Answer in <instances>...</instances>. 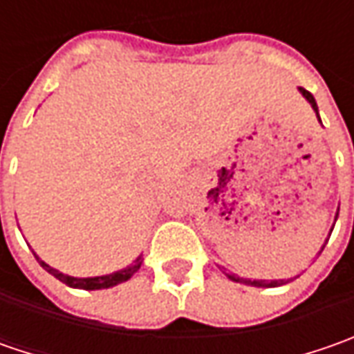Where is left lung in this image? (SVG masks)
<instances>
[{
    "instance_id": "1",
    "label": "left lung",
    "mask_w": 354,
    "mask_h": 354,
    "mask_svg": "<svg viewBox=\"0 0 354 354\" xmlns=\"http://www.w3.org/2000/svg\"><path fill=\"white\" fill-rule=\"evenodd\" d=\"M299 92L304 94L307 98V102L311 104V108L315 110V114H317V118H319V112H317V104H315V98H313V94L309 92V90L306 88H299ZM321 122V120H319ZM337 221V218H335ZM331 232H333V228H331ZM327 244V242H325ZM325 244H323V248H325ZM323 248H321V252H323ZM319 252V254H321ZM230 279H234V281H240V283H246V286H256V288H276V286H281V283H288V281H283V279H278V281H266V279H244V278H236V276H228Z\"/></svg>"
}]
</instances>
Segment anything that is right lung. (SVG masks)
Listing matches in <instances>:
<instances>
[{
  "instance_id": "right-lung-1",
  "label": "right lung",
  "mask_w": 354,
  "mask_h": 354,
  "mask_svg": "<svg viewBox=\"0 0 354 354\" xmlns=\"http://www.w3.org/2000/svg\"><path fill=\"white\" fill-rule=\"evenodd\" d=\"M37 258V256H35ZM37 262L43 266V270H47L50 276H55V278L62 281V283H66L68 288H78V290H104V288H112V286H118V283H122V281H128L138 270H140V266H142V258H138L136 262L128 268H124V270H120V272H114V274H108V276H96V278H73V276H66V274H62L59 270H55V268H50L48 264H45L41 258H37Z\"/></svg>"
}]
</instances>
